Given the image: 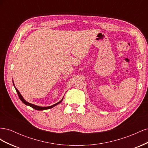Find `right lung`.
I'll return each mask as SVG.
<instances>
[{
  "mask_svg": "<svg viewBox=\"0 0 148 148\" xmlns=\"http://www.w3.org/2000/svg\"><path fill=\"white\" fill-rule=\"evenodd\" d=\"M13 85H14V87L15 88V84H14V83H13ZM15 89H16V92H17L18 95V97H19V98H20V99L22 102H23L25 105H26V106H30V107H32V108H33V109H36V110H46V109H51V108H52V107H53L54 106H57V104H59V103H60V102L62 101V100H63V98H64V97L62 98V99L60 101H59V102H57V103H56V104H53V105H52V106H48V107H40V106H36V105L33 104H31V103H29L28 102L26 101L23 99V96H22L21 94L20 93L19 91L18 90V89H17L16 88H15Z\"/></svg>",
  "mask_w": 148,
  "mask_h": 148,
  "instance_id": "1",
  "label": "right lung"
}]
</instances>
